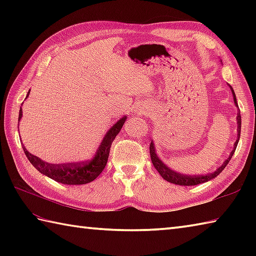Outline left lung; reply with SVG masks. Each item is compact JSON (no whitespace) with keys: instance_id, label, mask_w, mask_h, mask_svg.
I'll return each mask as SVG.
<instances>
[{"instance_id":"1","label":"left lung","mask_w":256,"mask_h":256,"mask_svg":"<svg viewBox=\"0 0 256 256\" xmlns=\"http://www.w3.org/2000/svg\"><path fill=\"white\" fill-rule=\"evenodd\" d=\"M230 88H231V86H230ZM231 90H232L233 99H234L236 106H238V102H236V98L234 91H233L232 88H231ZM236 120H238V140H236L234 146H233V150H232V152H231L229 158H228V160L224 162V164H222L214 172L208 174V175H199V176H198V175H197V176H190V175H189V176H188V175H182V174L176 172L175 170H172L170 168H168V167L164 164V162H162L158 158V156L156 155V153H155V148H154V143H153V140H152L150 145V154L152 162H153V165H154V167L156 168V170L160 174V176H162V178H164L165 180L170 182H172V184H179V186H194V184H202V182H206L210 180V179L216 178L222 170H224L226 166L228 165V162H229L230 160L232 158V156H233V154H234L236 148V146H238V140H240V133H241V114H240V113H238Z\"/></svg>"}]
</instances>
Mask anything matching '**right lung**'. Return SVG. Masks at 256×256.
I'll return each mask as SVG.
<instances>
[{
  "label": "right lung",
  "instance_id": "right-lung-1",
  "mask_svg": "<svg viewBox=\"0 0 256 256\" xmlns=\"http://www.w3.org/2000/svg\"><path fill=\"white\" fill-rule=\"evenodd\" d=\"M30 94V92H28ZM28 94L26 96V98ZM22 108H20L18 120L22 118ZM126 120V116H123L113 125L110 131L103 138L102 143L98 150L94 160L82 162H74V164H48V162L38 158L37 156L30 154L28 150L23 148L24 153L27 158L30 162V164L34 166L36 170L42 172V175H46L54 180L62 182L64 184H88L100 175L102 170H104L106 165L108 153H110L111 145L113 143L118 132L121 131L123 124Z\"/></svg>",
  "mask_w": 256,
  "mask_h": 256
}]
</instances>
